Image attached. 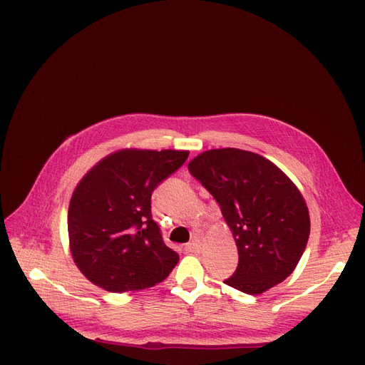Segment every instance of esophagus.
<instances>
[{
	"mask_svg": "<svg viewBox=\"0 0 365 365\" xmlns=\"http://www.w3.org/2000/svg\"><path fill=\"white\" fill-rule=\"evenodd\" d=\"M184 250L187 251V252H200V250H201V244L197 240H193V242H190V244H187L185 247H184Z\"/></svg>",
	"mask_w": 365,
	"mask_h": 365,
	"instance_id": "esophagus-1",
	"label": "esophagus"
}]
</instances>
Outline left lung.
Returning <instances> with one entry per match:
<instances>
[{"mask_svg":"<svg viewBox=\"0 0 365 365\" xmlns=\"http://www.w3.org/2000/svg\"><path fill=\"white\" fill-rule=\"evenodd\" d=\"M189 170L233 231L239 263L224 283L259 295L289 277L307 245L311 219L288 176L259 153L235 148L202 152Z\"/></svg>","mask_w":365,"mask_h":365,"instance_id":"left-lung-1","label":"left lung"}]
</instances>
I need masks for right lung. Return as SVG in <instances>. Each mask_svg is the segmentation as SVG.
Instances as JSON below:
<instances>
[{"instance_id": "add662e5", "label": "right lung", "mask_w": 365, "mask_h": 365, "mask_svg": "<svg viewBox=\"0 0 365 365\" xmlns=\"http://www.w3.org/2000/svg\"><path fill=\"white\" fill-rule=\"evenodd\" d=\"M187 157V150L121 149L77 184L68 207L70 251L91 283L126 292L150 288L170 274L180 256L164 244L150 196Z\"/></svg>"}]
</instances>
